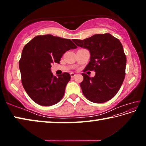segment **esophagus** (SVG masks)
Segmentation results:
<instances>
[{
  "instance_id": "1",
  "label": "esophagus",
  "mask_w": 146,
  "mask_h": 146,
  "mask_svg": "<svg viewBox=\"0 0 146 146\" xmlns=\"http://www.w3.org/2000/svg\"><path fill=\"white\" fill-rule=\"evenodd\" d=\"M70 75H71V78H73L74 76H75L76 75L75 73H70Z\"/></svg>"
}]
</instances>
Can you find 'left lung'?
<instances>
[{
	"mask_svg": "<svg viewBox=\"0 0 146 146\" xmlns=\"http://www.w3.org/2000/svg\"><path fill=\"white\" fill-rule=\"evenodd\" d=\"M73 41L90 52V61L84 71L95 70L96 73L94 77L82 74L84 80L80 88L84 95L98 104L111 100L120 90L125 75L126 56L120 40L105 33Z\"/></svg>",
	"mask_w": 146,
	"mask_h": 146,
	"instance_id": "8db88e82",
	"label": "left lung"
}]
</instances>
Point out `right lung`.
Returning a JSON list of instances; mask_svg holds the SVG:
<instances>
[{
  "label": "right lung",
  "mask_w": 146,
  "mask_h": 146,
  "mask_svg": "<svg viewBox=\"0 0 146 146\" xmlns=\"http://www.w3.org/2000/svg\"><path fill=\"white\" fill-rule=\"evenodd\" d=\"M76 48L70 39L51 35L36 36L24 47L19 61L22 84L35 102L50 106L62 99L71 76L68 73L54 76L51 64L60 63L66 51Z\"/></svg>",
  "instance_id": "1"
}]
</instances>
